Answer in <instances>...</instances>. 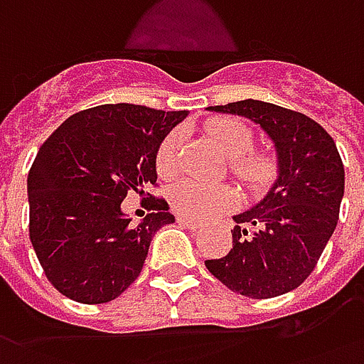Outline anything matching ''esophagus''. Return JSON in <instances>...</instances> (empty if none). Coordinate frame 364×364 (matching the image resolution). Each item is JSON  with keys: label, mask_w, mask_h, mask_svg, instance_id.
Here are the masks:
<instances>
[{"label": "esophagus", "mask_w": 364, "mask_h": 364, "mask_svg": "<svg viewBox=\"0 0 364 364\" xmlns=\"http://www.w3.org/2000/svg\"><path fill=\"white\" fill-rule=\"evenodd\" d=\"M176 221H178L180 225H184V227H188V229H193V230L200 229V223H196V221H193V219H190V217H182V215H180Z\"/></svg>", "instance_id": "obj_1"}]
</instances>
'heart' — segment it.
<instances>
[{
    "instance_id": "b5f03b06",
    "label": "heart",
    "mask_w": 364,
    "mask_h": 364,
    "mask_svg": "<svg viewBox=\"0 0 364 364\" xmlns=\"http://www.w3.org/2000/svg\"><path fill=\"white\" fill-rule=\"evenodd\" d=\"M208 134L221 151L230 159V171L250 188H264L272 182L275 174V161L267 153H254V134L244 122L237 118H215L208 124ZM182 143L180 132H172L164 137L156 149V171L161 176H171L176 171L178 151ZM171 205L178 213L192 219H208L211 215L221 213L235 208L238 193L225 184H203L198 180L182 178L172 184Z\"/></svg>"
}]
</instances>
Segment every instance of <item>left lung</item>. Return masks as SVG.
I'll list each match as a JSON object with an SVG mask.
<instances>
[{
	"label": "left lung",
	"instance_id": "1",
	"mask_svg": "<svg viewBox=\"0 0 364 364\" xmlns=\"http://www.w3.org/2000/svg\"><path fill=\"white\" fill-rule=\"evenodd\" d=\"M208 110L258 124L273 143L277 178L256 205L232 217V248L223 258L205 259V267L250 299L289 293L316 267L338 225L346 190L338 147L320 124L283 106L246 98Z\"/></svg>",
	"mask_w": 364,
	"mask_h": 364
}]
</instances>
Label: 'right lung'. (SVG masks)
I'll use <instances>...</instances> for the list:
<instances>
[{
	"mask_svg": "<svg viewBox=\"0 0 364 364\" xmlns=\"http://www.w3.org/2000/svg\"><path fill=\"white\" fill-rule=\"evenodd\" d=\"M186 116L100 105L70 116L44 141L26 180L28 232L48 281L68 299L120 296L141 273L156 230L174 223L168 203L153 200V213L132 225L122 201L155 184L156 149Z\"/></svg>",
	"mask_w": 364,
	"mask_h": 364,
	"instance_id": "add662e5",
	"label": "right lung"
}]
</instances>
